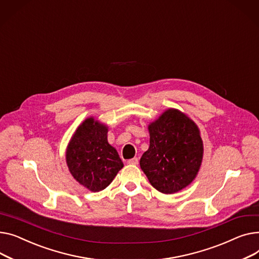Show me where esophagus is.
<instances>
[{
  "mask_svg": "<svg viewBox=\"0 0 259 259\" xmlns=\"http://www.w3.org/2000/svg\"><path fill=\"white\" fill-rule=\"evenodd\" d=\"M138 162H139L138 158H133V159H130V160L127 161V163H128L130 165H137V164H138Z\"/></svg>",
  "mask_w": 259,
  "mask_h": 259,
  "instance_id": "obj_1",
  "label": "esophagus"
}]
</instances>
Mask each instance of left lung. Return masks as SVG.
<instances>
[{
  "label": "left lung",
  "instance_id": "8db88e82",
  "mask_svg": "<svg viewBox=\"0 0 259 259\" xmlns=\"http://www.w3.org/2000/svg\"><path fill=\"white\" fill-rule=\"evenodd\" d=\"M148 132L149 147L140 166L151 186L165 194L188 186L203 160L199 127L184 113L168 109L148 125Z\"/></svg>",
  "mask_w": 259,
  "mask_h": 259
}]
</instances>
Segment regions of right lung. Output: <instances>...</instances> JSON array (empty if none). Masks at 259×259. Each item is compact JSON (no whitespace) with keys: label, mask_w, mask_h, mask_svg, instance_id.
Wrapping results in <instances>:
<instances>
[{"label":"right lung","mask_w":259,"mask_h":259,"mask_svg":"<svg viewBox=\"0 0 259 259\" xmlns=\"http://www.w3.org/2000/svg\"><path fill=\"white\" fill-rule=\"evenodd\" d=\"M66 161L73 178L89 190L108 187L123 167L117 150L108 142V126L93 117L85 119L68 144Z\"/></svg>","instance_id":"right-lung-1"}]
</instances>
